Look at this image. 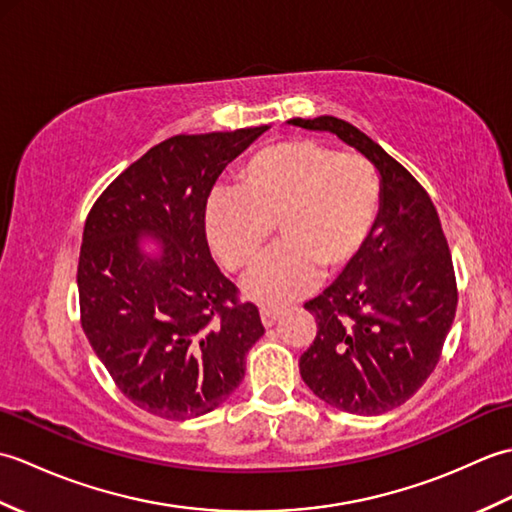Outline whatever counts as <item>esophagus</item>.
Listing matches in <instances>:
<instances>
[{"instance_id":"esophagus-1","label":"esophagus","mask_w":512,"mask_h":512,"mask_svg":"<svg viewBox=\"0 0 512 512\" xmlns=\"http://www.w3.org/2000/svg\"><path fill=\"white\" fill-rule=\"evenodd\" d=\"M259 317H262V323L264 328H270L277 319H279V310H273V308H262L259 310Z\"/></svg>"}]
</instances>
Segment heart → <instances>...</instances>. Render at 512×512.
Masks as SVG:
<instances>
[{
  "label": "heart",
  "mask_w": 512,
  "mask_h": 512,
  "mask_svg": "<svg viewBox=\"0 0 512 512\" xmlns=\"http://www.w3.org/2000/svg\"><path fill=\"white\" fill-rule=\"evenodd\" d=\"M378 178L356 154L290 140L250 156L235 189L206 204V237L233 270L255 264L277 224L281 246L244 279L246 299L281 308L306 297L321 270L336 275L361 253L378 213Z\"/></svg>",
  "instance_id": "heart-1"
}]
</instances>
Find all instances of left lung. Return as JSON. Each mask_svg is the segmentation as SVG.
Listing matches in <instances>:
<instances>
[{
	"mask_svg": "<svg viewBox=\"0 0 512 512\" xmlns=\"http://www.w3.org/2000/svg\"><path fill=\"white\" fill-rule=\"evenodd\" d=\"M288 125L334 134L380 178L363 250L303 306L317 319V336L299 358L314 396L356 416H380L422 387L451 330L458 290L447 237L427 191L361 129L334 116Z\"/></svg>",
	"mask_w": 512,
	"mask_h": 512,
	"instance_id": "left-lung-1",
	"label": "left lung"
}]
</instances>
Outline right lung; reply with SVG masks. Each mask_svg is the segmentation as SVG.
Returning <instances> with one entry per match:
<instances>
[{"mask_svg":"<svg viewBox=\"0 0 512 512\" xmlns=\"http://www.w3.org/2000/svg\"><path fill=\"white\" fill-rule=\"evenodd\" d=\"M268 125L173 136L127 167L88 215L81 323L118 389L154 416L198 418L239 387L264 334L259 310L215 266L206 200Z\"/></svg>","mask_w":512,"mask_h":512,"instance_id":"add662e5","label":"right lung"}]
</instances>
